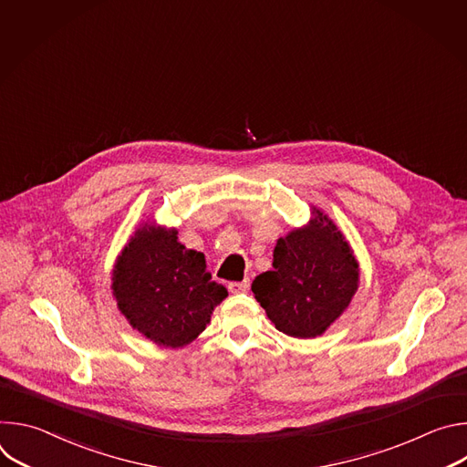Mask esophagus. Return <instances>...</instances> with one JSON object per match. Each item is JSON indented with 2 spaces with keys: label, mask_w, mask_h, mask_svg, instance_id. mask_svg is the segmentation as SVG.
<instances>
[{
  "label": "esophagus",
  "mask_w": 467,
  "mask_h": 467,
  "mask_svg": "<svg viewBox=\"0 0 467 467\" xmlns=\"http://www.w3.org/2000/svg\"><path fill=\"white\" fill-rule=\"evenodd\" d=\"M227 288H229L231 294H244V292L249 290V281H242V283L234 281V283H229Z\"/></svg>",
  "instance_id": "34e87169"
}]
</instances>
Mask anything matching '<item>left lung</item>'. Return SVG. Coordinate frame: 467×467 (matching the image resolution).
<instances>
[{"instance_id": "1", "label": "left lung", "mask_w": 467, "mask_h": 467, "mask_svg": "<svg viewBox=\"0 0 467 467\" xmlns=\"http://www.w3.org/2000/svg\"><path fill=\"white\" fill-rule=\"evenodd\" d=\"M360 281L358 262L342 231L321 211L301 229L277 240L274 270L251 290L277 330L316 338L349 306Z\"/></svg>"}]
</instances>
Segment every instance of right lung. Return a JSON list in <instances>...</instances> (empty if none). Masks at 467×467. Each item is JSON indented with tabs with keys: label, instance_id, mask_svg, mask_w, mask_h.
<instances>
[{
	"label": "right lung",
	"instance_id": "1",
	"mask_svg": "<svg viewBox=\"0 0 467 467\" xmlns=\"http://www.w3.org/2000/svg\"><path fill=\"white\" fill-rule=\"evenodd\" d=\"M112 294L119 312L148 340L184 348L205 330L227 288L213 281L203 253L177 240V229L144 223L114 264Z\"/></svg>",
	"mask_w": 467,
	"mask_h": 467
}]
</instances>
